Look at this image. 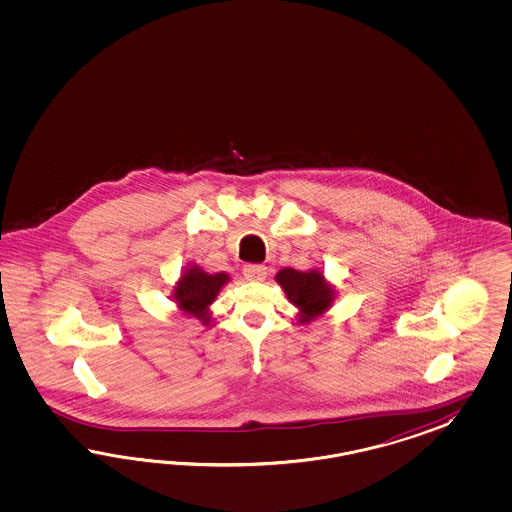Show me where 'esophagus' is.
<instances>
[{"mask_svg": "<svg viewBox=\"0 0 512 512\" xmlns=\"http://www.w3.org/2000/svg\"><path fill=\"white\" fill-rule=\"evenodd\" d=\"M268 274V268L264 264H246L244 266V276L251 281H263Z\"/></svg>", "mask_w": 512, "mask_h": 512, "instance_id": "esophagus-1", "label": "esophagus"}]
</instances>
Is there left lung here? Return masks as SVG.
<instances>
[{"label": "left lung", "instance_id": "1", "mask_svg": "<svg viewBox=\"0 0 512 512\" xmlns=\"http://www.w3.org/2000/svg\"><path fill=\"white\" fill-rule=\"evenodd\" d=\"M276 281L300 310L298 315L302 323H308L328 310L334 300V289L326 283L319 270L300 272L295 268H283L276 274Z\"/></svg>", "mask_w": 512, "mask_h": 512}]
</instances>
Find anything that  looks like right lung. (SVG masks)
Instances as JSON below:
<instances>
[{
  "label": "right lung",
  "mask_w": 512,
  "mask_h": 512,
  "mask_svg": "<svg viewBox=\"0 0 512 512\" xmlns=\"http://www.w3.org/2000/svg\"><path fill=\"white\" fill-rule=\"evenodd\" d=\"M227 281L229 276L225 272L208 274L199 266H191L176 283L172 298L184 313L201 319L202 325H210L208 306L216 300L217 293Z\"/></svg>",
  "instance_id": "add662e5"
}]
</instances>
